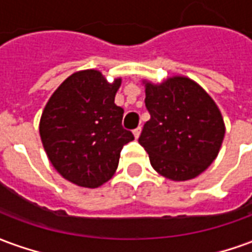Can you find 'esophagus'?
<instances>
[{
  "instance_id": "34e87169",
  "label": "esophagus",
  "mask_w": 252,
  "mask_h": 252,
  "mask_svg": "<svg viewBox=\"0 0 252 252\" xmlns=\"http://www.w3.org/2000/svg\"><path fill=\"white\" fill-rule=\"evenodd\" d=\"M140 132H142V128H140V126H137V128H135V129H133V136L136 137H139L140 136Z\"/></svg>"
}]
</instances>
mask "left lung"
Here are the masks:
<instances>
[{"label": "left lung", "instance_id": "obj_1", "mask_svg": "<svg viewBox=\"0 0 252 252\" xmlns=\"http://www.w3.org/2000/svg\"><path fill=\"white\" fill-rule=\"evenodd\" d=\"M151 119L143 126L140 146L155 171L171 181L195 178L216 159L225 126L211 95L186 77L162 83L144 81Z\"/></svg>", "mask_w": 252, "mask_h": 252}]
</instances>
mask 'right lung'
I'll return each mask as SVG.
<instances>
[{"mask_svg": "<svg viewBox=\"0 0 252 252\" xmlns=\"http://www.w3.org/2000/svg\"><path fill=\"white\" fill-rule=\"evenodd\" d=\"M121 78L109 83L98 70H82L64 79L41 113V143L63 178L82 188H98L113 177L124 144L133 140L121 126L124 109L115 104Z\"/></svg>", "mask_w": 252, "mask_h": 252, "instance_id": "obj_1", "label": "right lung"}]
</instances>
